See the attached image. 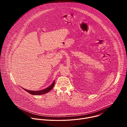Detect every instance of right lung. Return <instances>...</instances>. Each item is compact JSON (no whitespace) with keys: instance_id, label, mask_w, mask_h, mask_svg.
Returning a JSON list of instances; mask_svg holds the SVG:
<instances>
[{"instance_id":"right-lung-1","label":"right lung","mask_w":127,"mask_h":127,"mask_svg":"<svg viewBox=\"0 0 127 127\" xmlns=\"http://www.w3.org/2000/svg\"><path fill=\"white\" fill-rule=\"evenodd\" d=\"M54 85H55V81H54L52 84L50 85L49 87H48L47 88L41 90H37V91H33V90H29L26 89H25L24 88H23V89H24L25 91H26L27 92L29 93V94L32 95H42L45 94H46L48 92H49L50 90L53 88V87H54Z\"/></svg>"}]
</instances>
